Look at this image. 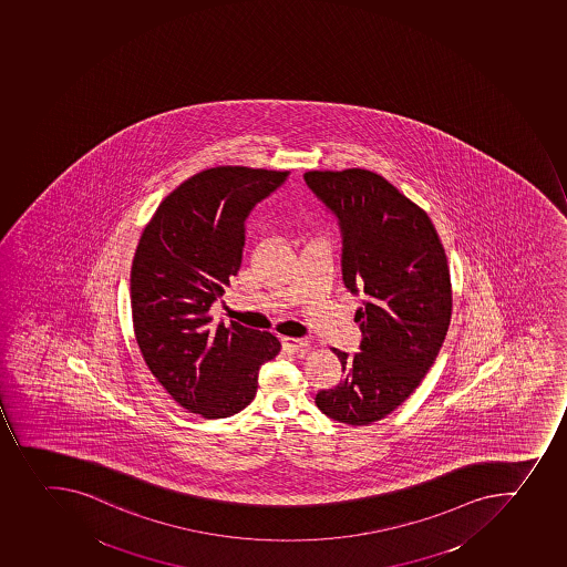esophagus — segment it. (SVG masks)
<instances>
[{"label": "esophagus", "mask_w": 567, "mask_h": 567, "mask_svg": "<svg viewBox=\"0 0 567 567\" xmlns=\"http://www.w3.org/2000/svg\"><path fill=\"white\" fill-rule=\"evenodd\" d=\"M281 346H284L287 351L300 352L309 346V342H307L306 338L284 337L281 338Z\"/></svg>", "instance_id": "esophagus-1"}]
</instances>
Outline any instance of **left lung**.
Returning a JSON list of instances; mask_svg holds the SVG:
<instances>
[{
	"label": "left lung",
	"instance_id": "8db88e82",
	"mask_svg": "<svg viewBox=\"0 0 567 567\" xmlns=\"http://www.w3.org/2000/svg\"><path fill=\"white\" fill-rule=\"evenodd\" d=\"M342 235V278L362 295L360 351L332 349L343 380L317 394L318 409L349 425L393 413L419 388L450 329L444 247L425 210L365 168L303 174Z\"/></svg>",
	"mask_w": 567,
	"mask_h": 567
}]
</instances>
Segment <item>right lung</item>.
Segmentation results:
<instances>
[{
	"instance_id": "add662e5",
	"label": "right lung",
	"mask_w": 567,
	"mask_h": 567,
	"mask_svg": "<svg viewBox=\"0 0 567 567\" xmlns=\"http://www.w3.org/2000/svg\"><path fill=\"white\" fill-rule=\"evenodd\" d=\"M287 171L215 167L159 204L131 269V307L143 360L182 408L227 419L255 399L258 371L278 338L213 323L209 309L241 266L245 219L284 185Z\"/></svg>"
}]
</instances>
